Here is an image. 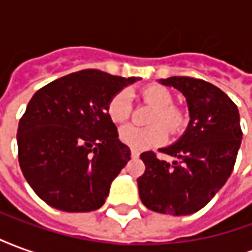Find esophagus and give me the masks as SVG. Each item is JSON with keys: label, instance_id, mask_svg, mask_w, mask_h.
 Segmentation results:
<instances>
[{"label": "esophagus", "instance_id": "1", "mask_svg": "<svg viewBox=\"0 0 252 252\" xmlns=\"http://www.w3.org/2000/svg\"><path fill=\"white\" fill-rule=\"evenodd\" d=\"M131 158L133 159L139 158V153H137L136 150H131Z\"/></svg>", "mask_w": 252, "mask_h": 252}]
</instances>
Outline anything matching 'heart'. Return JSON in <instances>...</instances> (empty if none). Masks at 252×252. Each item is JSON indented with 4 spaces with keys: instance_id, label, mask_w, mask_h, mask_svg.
Listing matches in <instances>:
<instances>
[{
    "instance_id": "b5f03b06",
    "label": "heart",
    "mask_w": 252,
    "mask_h": 252,
    "mask_svg": "<svg viewBox=\"0 0 252 252\" xmlns=\"http://www.w3.org/2000/svg\"><path fill=\"white\" fill-rule=\"evenodd\" d=\"M142 98L144 102L155 106L150 119V126H126L119 132L123 144L132 150H147L163 144L167 140V130L171 133H178L186 124V115L184 110L173 105V94L162 85H148L142 89ZM132 101L128 89L116 92L106 104V115L115 124H121L131 117Z\"/></svg>"
}]
</instances>
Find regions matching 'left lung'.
I'll return each mask as SVG.
<instances>
[{
    "mask_svg": "<svg viewBox=\"0 0 252 252\" xmlns=\"http://www.w3.org/2000/svg\"><path fill=\"white\" fill-rule=\"evenodd\" d=\"M186 97L190 123L185 135L159 153L174 157L170 164L154 151L140 155L146 170L137 178L140 200L150 211L184 216L200 211L231 175L242 143L238 106L222 90L191 77L160 79Z\"/></svg>",
    "mask_w": 252,
    "mask_h": 252,
    "instance_id": "left-lung-1",
    "label": "left lung"
}]
</instances>
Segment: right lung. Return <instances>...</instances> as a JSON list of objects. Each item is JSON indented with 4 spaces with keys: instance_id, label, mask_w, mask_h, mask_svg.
<instances>
[{
    "instance_id": "add662e5",
    "label": "right lung",
    "mask_w": 252,
    "mask_h": 252,
    "mask_svg": "<svg viewBox=\"0 0 252 252\" xmlns=\"http://www.w3.org/2000/svg\"><path fill=\"white\" fill-rule=\"evenodd\" d=\"M139 78L88 68L58 78L28 102L17 129L19 163L36 194L64 212L104 205L131 159L106 115L109 98Z\"/></svg>"
}]
</instances>
